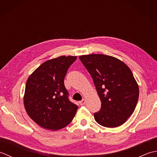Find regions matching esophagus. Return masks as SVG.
I'll return each instance as SVG.
<instances>
[{
	"label": "esophagus",
	"instance_id": "obj_1",
	"mask_svg": "<svg viewBox=\"0 0 157 157\" xmlns=\"http://www.w3.org/2000/svg\"><path fill=\"white\" fill-rule=\"evenodd\" d=\"M86 104V100L85 99H82L81 101H79V105H80L81 106L84 105Z\"/></svg>",
	"mask_w": 157,
	"mask_h": 157
}]
</instances>
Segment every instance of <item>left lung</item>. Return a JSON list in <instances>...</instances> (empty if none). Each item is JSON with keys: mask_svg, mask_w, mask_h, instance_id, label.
<instances>
[{"mask_svg": "<svg viewBox=\"0 0 157 157\" xmlns=\"http://www.w3.org/2000/svg\"><path fill=\"white\" fill-rule=\"evenodd\" d=\"M79 59L92 78L101 101L96 121L106 128H116L132 115L139 98V88L131 70L111 56L92 54Z\"/></svg>", "mask_w": 157, "mask_h": 157, "instance_id": "obj_1", "label": "left lung"}]
</instances>
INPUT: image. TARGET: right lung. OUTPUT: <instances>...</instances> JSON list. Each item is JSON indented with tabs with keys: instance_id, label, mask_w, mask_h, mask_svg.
<instances>
[{
	"instance_id": "1",
	"label": "right lung",
	"mask_w": 157,
	"mask_h": 157,
	"mask_svg": "<svg viewBox=\"0 0 157 157\" xmlns=\"http://www.w3.org/2000/svg\"><path fill=\"white\" fill-rule=\"evenodd\" d=\"M76 59L77 56H61L48 60L28 79L23 98L26 112L43 128L62 129L74 117L78 106L69 101L64 79Z\"/></svg>"
}]
</instances>
